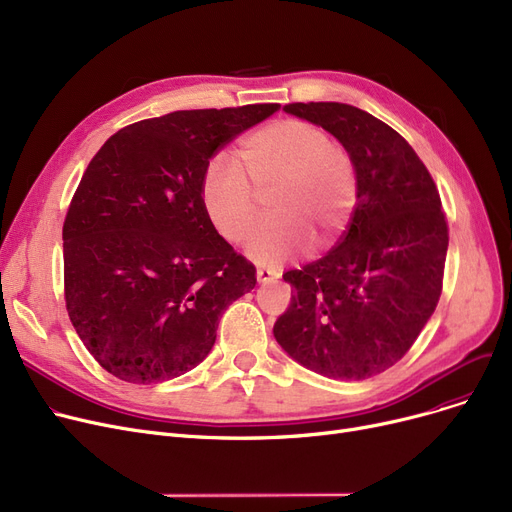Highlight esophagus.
I'll use <instances>...</instances> for the list:
<instances>
[{
    "label": "esophagus",
    "mask_w": 512,
    "mask_h": 512,
    "mask_svg": "<svg viewBox=\"0 0 512 512\" xmlns=\"http://www.w3.org/2000/svg\"><path fill=\"white\" fill-rule=\"evenodd\" d=\"M257 280L259 284H272L278 280V272L270 268H257Z\"/></svg>",
    "instance_id": "obj_1"
}]
</instances>
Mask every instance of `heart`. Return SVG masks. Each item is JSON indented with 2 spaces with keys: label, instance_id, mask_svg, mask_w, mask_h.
<instances>
[{
  "label": "heart",
  "instance_id": "heart-1",
  "mask_svg": "<svg viewBox=\"0 0 512 512\" xmlns=\"http://www.w3.org/2000/svg\"><path fill=\"white\" fill-rule=\"evenodd\" d=\"M236 161L213 157L201 175V205L221 238L240 244L257 219L255 190L274 184L272 215L257 228L249 255L280 263L303 253L311 240L318 251L335 244L358 205V175L349 154L328 133L301 119H276L247 133Z\"/></svg>",
  "mask_w": 512,
  "mask_h": 512
}]
</instances>
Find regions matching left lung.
Returning a JSON list of instances; mask_svg holds the SVG:
<instances>
[{
    "instance_id": "left-lung-1",
    "label": "left lung",
    "mask_w": 512,
    "mask_h": 512,
    "mask_svg": "<svg viewBox=\"0 0 512 512\" xmlns=\"http://www.w3.org/2000/svg\"><path fill=\"white\" fill-rule=\"evenodd\" d=\"M284 110L345 146L358 205L337 247L282 276L293 297L274 337L309 370L364 381L404 358L437 307L446 213L425 163L381 119L341 102H293Z\"/></svg>"
}]
</instances>
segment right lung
Segmentation results:
<instances>
[{"mask_svg": "<svg viewBox=\"0 0 512 512\" xmlns=\"http://www.w3.org/2000/svg\"><path fill=\"white\" fill-rule=\"evenodd\" d=\"M280 104L177 110L110 136L62 226L64 301L85 349L127 383L201 364L224 309L255 288V265L217 234L201 175L238 133Z\"/></svg>", "mask_w": 512, "mask_h": 512, "instance_id": "1", "label": "right lung"}]
</instances>
